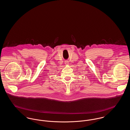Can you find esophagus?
Returning a JSON list of instances; mask_svg holds the SVG:
<instances>
[{
	"label": "esophagus",
	"instance_id": "esophagus-1",
	"mask_svg": "<svg viewBox=\"0 0 130 130\" xmlns=\"http://www.w3.org/2000/svg\"><path fill=\"white\" fill-rule=\"evenodd\" d=\"M69 63L68 61H65V64L66 65H69Z\"/></svg>",
	"mask_w": 130,
	"mask_h": 130
}]
</instances>
